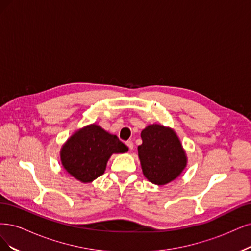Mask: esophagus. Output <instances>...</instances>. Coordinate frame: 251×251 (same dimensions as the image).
Here are the masks:
<instances>
[{
  "label": "esophagus",
  "instance_id": "1",
  "mask_svg": "<svg viewBox=\"0 0 251 251\" xmlns=\"http://www.w3.org/2000/svg\"><path fill=\"white\" fill-rule=\"evenodd\" d=\"M126 145H127V147L130 149V150H132L133 149V142L132 141H127L126 142Z\"/></svg>",
  "mask_w": 251,
  "mask_h": 251
}]
</instances>
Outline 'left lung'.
I'll list each match as a JSON object with an SVG mask.
<instances>
[{
    "instance_id": "1",
    "label": "left lung",
    "mask_w": 251,
    "mask_h": 251,
    "mask_svg": "<svg viewBox=\"0 0 251 251\" xmlns=\"http://www.w3.org/2000/svg\"><path fill=\"white\" fill-rule=\"evenodd\" d=\"M141 136L143 144L137 150L145 177L163 185L179 176L187 166V156L172 129L153 124L145 128Z\"/></svg>"
}]
</instances>
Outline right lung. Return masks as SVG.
Returning <instances> with one entry per match:
<instances>
[{
	"mask_svg": "<svg viewBox=\"0 0 251 251\" xmlns=\"http://www.w3.org/2000/svg\"><path fill=\"white\" fill-rule=\"evenodd\" d=\"M127 151L117 135L94 124L73 134L61 148L60 157L68 173L80 181L91 182L104 173L112 153Z\"/></svg>",
	"mask_w": 251,
	"mask_h": 251,
	"instance_id": "right-lung-1",
	"label": "right lung"
}]
</instances>
